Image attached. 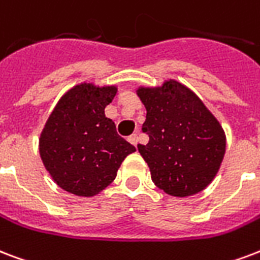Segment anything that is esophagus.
<instances>
[{
	"label": "esophagus",
	"mask_w": 260,
	"mask_h": 260,
	"mask_svg": "<svg viewBox=\"0 0 260 260\" xmlns=\"http://www.w3.org/2000/svg\"><path fill=\"white\" fill-rule=\"evenodd\" d=\"M128 140H129V143H132L134 146H136V144H138V140H139L138 135H131L129 138H128Z\"/></svg>",
	"instance_id": "esophagus-1"
}]
</instances>
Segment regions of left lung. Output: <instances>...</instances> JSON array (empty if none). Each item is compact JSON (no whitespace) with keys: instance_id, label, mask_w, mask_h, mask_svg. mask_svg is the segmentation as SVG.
<instances>
[{"instance_id":"obj_1","label":"left lung","mask_w":260,"mask_h":260,"mask_svg":"<svg viewBox=\"0 0 260 260\" xmlns=\"http://www.w3.org/2000/svg\"><path fill=\"white\" fill-rule=\"evenodd\" d=\"M136 94L147 110L143 132L148 143L138 150L152 183L170 196L203 191L222 164L226 136L198 95L174 79L162 86H140Z\"/></svg>"}]
</instances>
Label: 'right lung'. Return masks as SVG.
<instances>
[{
	"instance_id": "add662e5",
	"label": "right lung",
	"mask_w": 260,
	"mask_h": 260,
	"mask_svg": "<svg viewBox=\"0 0 260 260\" xmlns=\"http://www.w3.org/2000/svg\"><path fill=\"white\" fill-rule=\"evenodd\" d=\"M116 94L117 86L83 82L59 98L47 118L39 154L64 191L84 198L98 195L113 183L126 155L136 151L105 116Z\"/></svg>"
}]
</instances>
